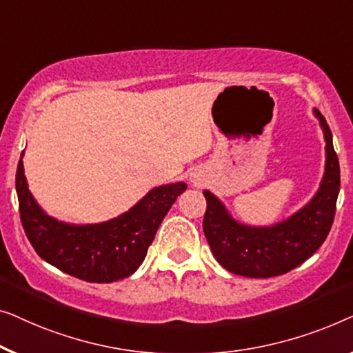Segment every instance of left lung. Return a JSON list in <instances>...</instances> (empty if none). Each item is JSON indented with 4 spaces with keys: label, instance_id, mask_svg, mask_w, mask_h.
Returning a JSON list of instances; mask_svg holds the SVG:
<instances>
[{
    "label": "left lung",
    "instance_id": "left-lung-1",
    "mask_svg": "<svg viewBox=\"0 0 353 353\" xmlns=\"http://www.w3.org/2000/svg\"><path fill=\"white\" fill-rule=\"evenodd\" d=\"M326 141V165L319 192L307 205L270 227L236 222L217 196L205 190L203 230L217 262L228 272L250 278H270L296 269L323 245L336 214L341 187L339 160L326 120L315 110Z\"/></svg>",
    "mask_w": 353,
    "mask_h": 353
}]
</instances>
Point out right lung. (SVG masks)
Instances as JSON below:
<instances>
[{
	"instance_id": "right-lung-1",
	"label": "right lung",
	"mask_w": 353,
	"mask_h": 353,
	"mask_svg": "<svg viewBox=\"0 0 353 353\" xmlns=\"http://www.w3.org/2000/svg\"><path fill=\"white\" fill-rule=\"evenodd\" d=\"M187 183L152 188L121 216L102 224L75 225L48 216L28 190L22 158L17 165L16 190L26 235L37 254L79 280L112 283L139 269L161 221Z\"/></svg>"
}]
</instances>
